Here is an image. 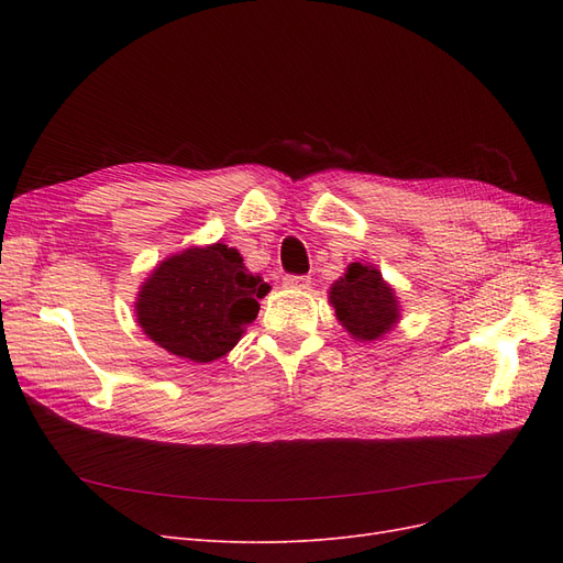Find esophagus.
Returning <instances> with one entry per match:
<instances>
[{
	"label": "esophagus",
	"mask_w": 563,
	"mask_h": 563,
	"mask_svg": "<svg viewBox=\"0 0 563 563\" xmlns=\"http://www.w3.org/2000/svg\"><path fill=\"white\" fill-rule=\"evenodd\" d=\"M284 286L286 288H308L310 286V277H305V275H286L284 277Z\"/></svg>",
	"instance_id": "1"
}]
</instances>
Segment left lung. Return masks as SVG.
I'll use <instances>...</instances> for the list:
<instances>
[{
	"label": "left lung",
	"instance_id": "1",
	"mask_svg": "<svg viewBox=\"0 0 563 563\" xmlns=\"http://www.w3.org/2000/svg\"><path fill=\"white\" fill-rule=\"evenodd\" d=\"M335 317L356 340H376L395 327L399 312L395 291L371 265L352 263L347 275L331 286Z\"/></svg>",
	"mask_w": 563,
	"mask_h": 563
}]
</instances>
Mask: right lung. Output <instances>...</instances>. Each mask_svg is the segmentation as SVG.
<instances>
[{"instance_id":"obj_1","label":"right lung","mask_w":563,"mask_h":563,"mask_svg":"<svg viewBox=\"0 0 563 563\" xmlns=\"http://www.w3.org/2000/svg\"><path fill=\"white\" fill-rule=\"evenodd\" d=\"M267 291L269 284L249 275L236 249H187L152 272L135 314L159 347L207 364L240 343L244 329L258 317V298Z\"/></svg>"}]
</instances>
